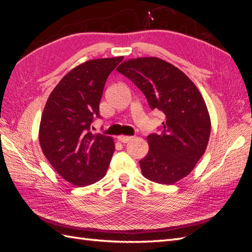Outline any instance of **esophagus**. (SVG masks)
Listing matches in <instances>:
<instances>
[{
    "instance_id": "esophagus-1",
    "label": "esophagus",
    "mask_w": 252,
    "mask_h": 252,
    "mask_svg": "<svg viewBox=\"0 0 252 252\" xmlns=\"http://www.w3.org/2000/svg\"><path fill=\"white\" fill-rule=\"evenodd\" d=\"M131 140H132V136H126V135L118 136V141H119L120 143H123V144L129 143Z\"/></svg>"
}]
</instances>
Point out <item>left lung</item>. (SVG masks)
Segmentation results:
<instances>
[{"label":"left lung","mask_w":252,"mask_h":252,"mask_svg":"<svg viewBox=\"0 0 252 252\" xmlns=\"http://www.w3.org/2000/svg\"><path fill=\"white\" fill-rule=\"evenodd\" d=\"M117 71L140 89L151 108L164 115L161 133L147 136L148 154L140 161L149 181L171 185L189 175L206 152L210 116L196 85L179 68L157 57L123 62Z\"/></svg>","instance_id":"8db88e82"}]
</instances>
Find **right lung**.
Listing matches in <instances>:
<instances>
[{"label": "right lung", "instance_id": "right-lung-1", "mask_svg": "<svg viewBox=\"0 0 252 252\" xmlns=\"http://www.w3.org/2000/svg\"><path fill=\"white\" fill-rule=\"evenodd\" d=\"M123 57L88 61L73 68L53 90L42 114L39 140L44 156L57 173L74 186L101 180L115 152L114 140L93 134L99 118L106 80Z\"/></svg>", "mask_w": 252, "mask_h": 252}]
</instances>
